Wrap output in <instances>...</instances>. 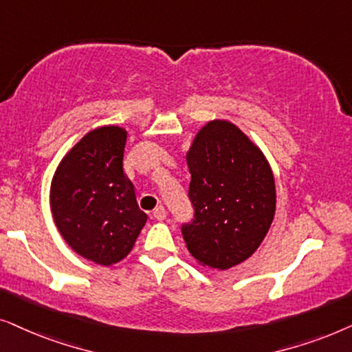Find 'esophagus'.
<instances>
[{
	"mask_svg": "<svg viewBox=\"0 0 352 352\" xmlns=\"http://www.w3.org/2000/svg\"><path fill=\"white\" fill-rule=\"evenodd\" d=\"M153 217L156 219V220H159V222H162V220H166V217H167V212H166V209H164L162 206H159V208L154 209V212H153Z\"/></svg>",
	"mask_w": 352,
	"mask_h": 352,
	"instance_id": "obj_1",
	"label": "esophagus"
}]
</instances>
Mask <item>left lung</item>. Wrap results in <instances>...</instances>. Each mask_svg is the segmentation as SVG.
I'll return each instance as SVG.
<instances>
[{
    "label": "left lung",
    "instance_id": "left-lung-1",
    "mask_svg": "<svg viewBox=\"0 0 352 352\" xmlns=\"http://www.w3.org/2000/svg\"><path fill=\"white\" fill-rule=\"evenodd\" d=\"M195 220L182 235L208 269L228 270L254 254L277 209L274 172L261 148L235 124L214 119L186 151Z\"/></svg>",
    "mask_w": 352,
    "mask_h": 352
}]
</instances>
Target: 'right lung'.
<instances>
[{"label":"right lung","instance_id":"add662e5","mask_svg":"<svg viewBox=\"0 0 352 352\" xmlns=\"http://www.w3.org/2000/svg\"><path fill=\"white\" fill-rule=\"evenodd\" d=\"M125 142L127 130L119 125L93 129L60 159L50 188L60 236L83 259L104 267L129 256L148 220L124 172Z\"/></svg>","mask_w":352,"mask_h":352}]
</instances>
